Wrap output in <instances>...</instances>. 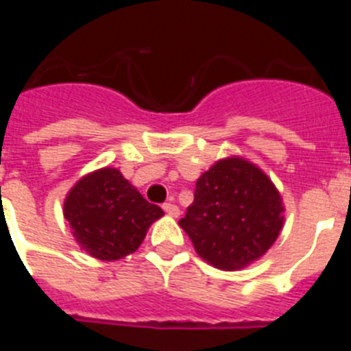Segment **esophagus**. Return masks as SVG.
Here are the masks:
<instances>
[{
  "label": "esophagus",
  "mask_w": 351,
  "mask_h": 351,
  "mask_svg": "<svg viewBox=\"0 0 351 351\" xmlns=\"http://www.w3.org/2000/svg\"><path fill=\"white\" fill-rule=\"evenodd\" d=\"M163 210H165L169 216H172V218H178L179 214H181V210H179V207L176 206V204H163Z\"/></svg>",
  "instance_id": "34e87169"
}]
</instances>
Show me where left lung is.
Here are the masks:
<instances>
[{"mask_svg": "<svg viewBox=\"0 0 351 351\" xmlns=\"http://www.w3.org/2000/svg\"><path fill=\"white\" fill-rule=\"evenodd\" d=\"M283 223V197L271 178L232 154L197 179L195 200L179 225L204 262L241 271L271 250Z\"/></svg>", "mask_w": 351, "mask_h": 351, "instance_id": "obj_1", "label": "left lung"}]
</instances>
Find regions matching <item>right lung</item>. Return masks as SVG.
<instances>
[{"label": "right lung", "instance_id": "right-lung-1", "mask_svg": "<svg viewBox=\"0 0 351 351\" xmlns=\"http://www.w3.org/2000/svg\"><path fill=\"white\" fill-rule=\"evenodd\" d=\"M64 219L82 251L116 262L137 251L149 226L163 216L119 169L93 170L71 186L63 202Z\"/></svg>", "mask_w": 351, "mask_h": 351}]
</instances>
